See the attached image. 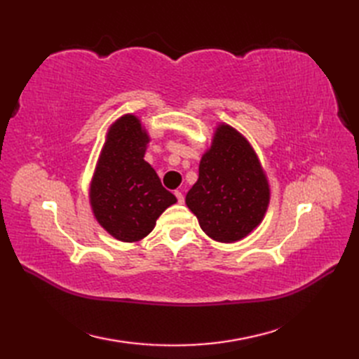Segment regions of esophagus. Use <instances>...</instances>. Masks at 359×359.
<instances>
[{"instance_id":"obj_1","label":"esophagus","mask_w":359,"mask_h":359,"mask_svg":"<svg viewBox=\"0 0 359 359\" xmlns=\"http://www.w3.org/2000/svg\"><path fill=\"white\" fill-rule=\"evenodd\" d=\"M175 196H177V199H178L180 203H184V194H182L180 190L175 191Z\"/></svg>"}]
</instances>
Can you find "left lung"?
Returning a JSON list of instances; mask_svg holds the SVG:
<instances>
[{"label":"left lung","mask_w":359,"mask_h":359,"mask_svg":"<svg viewBox=\"0 0 359 359\" xmlns=\"http://www.w3.org/2000/svg\"><path fill=\"white\" fill-rule=\"evenodd\" d=\"M269 199V182L255 148L236 128L220 123L186 196L202 231L219 243L241 241L262 223Z\"/></svg>","instance_id":"8db88e82"}]
</instances>
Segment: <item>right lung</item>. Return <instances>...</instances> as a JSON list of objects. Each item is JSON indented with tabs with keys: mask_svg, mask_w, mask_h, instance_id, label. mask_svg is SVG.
Returning a JSON list of instances; mask_svg holds the SVG:
<instances>
[{
	"mask_svg": "<svg viewBox=\"0 0 359 359\" xmlns=\"http://www.w3.org/2000/svg\"><path fill=\"white\" fill-rule=\"evenodd\" d=\"M149 140L139 116H119L107 128L93 173L88 196L94 219L118 241H142L163 211L177 203L144 158Z\"/></svg>",
	"mask_w": 359,
	"mask_h": 359,
	"instance_id": "obj_1",
	"label": "right lung"
}]
</instances>
